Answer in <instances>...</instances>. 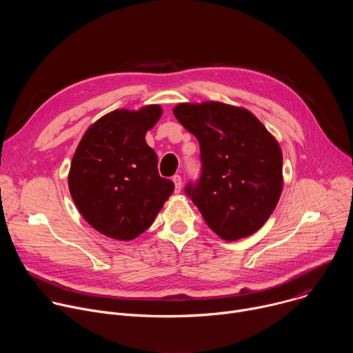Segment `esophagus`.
Segmentation results:
<instances>
[{
    "label": "esophagus",
    "mask_w": 353,
    "mask_h": 353,
    "mask_svg": "<svg viewBox=\"0 0 353 353\" xmlns=\"http://www.w3.org/2000/svg\"><path fill=\"white\" fill-rule=\"evenodd\" d=\"M173 183H174V187H176V192H180V190H181V177L179 176V174H176V176H173Z\"/></svg>",
    "instance_id": "34e87169"
}]
</instances>
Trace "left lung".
<instances>
[{"instance_id":"left-lung-1","label":"left lung","mask_w":353,"mask_h":353,"mask_svg":"<svg viewBox=\"0 0 353 353\" xmlns=\"http://www.w3.org/2000/svg\"><path fill=\"white\" fill-rule=\"evenodd\" d=\"M173 113L199 142L203 170L185 192L207 225L228 241L256 233L282 192L278 141L243 108L221 102L180 103Z\"/></svg>"}]
</instances>
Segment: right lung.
Masks as SVG:
<instances>
[{"instance_id": "right-lung-1", "label": "right lung", "mask_w": 353, "mask_h": 353, "mask_svg": "<svg viewBox=\"0 0 353 353\" xmlns=\"http://www.w3.org/2000/svg\"><path fill=\"white\" fill-rule=\"evenodd\" d=\"M162 108L117 109L83 134L71 162L68 187L83 219L97 232L132 240L154 223L174 184L158 172V157L145 134Z\"/></svg>"}]
</instances>
